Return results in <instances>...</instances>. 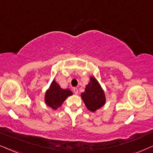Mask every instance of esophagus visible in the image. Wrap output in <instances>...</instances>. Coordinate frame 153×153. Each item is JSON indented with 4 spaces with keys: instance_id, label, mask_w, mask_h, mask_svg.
Returning <instances> with one entry per match:
<instances>
[{
    "instance_id": "1",
    "label": "esophagus",
    "mask_w": 153,
    "mask_h": 153,
    "mask_svg": "<svg viewBox=\"0 0 153 153\" xmlns=\"http://www.w3.org/2000/svg\"><path fill=\"white\" fill-rule=\"evenodd\" d=\"M73 91H74V94H78V88H74Z\"/></svg>"
}]
</instances>
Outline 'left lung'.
<instances>
[{
    "instance_id": "8db88e82",
    "label": "left lung",
    "mask_w": 153,
    "mask_h": 153,
    "mask_svg": "<svg viewBox=\"0 0 153 153\" xmlns=\"http://www.w3.org/2000/svg\"><path fill=\"white\" fill-rule=\"evenodd\" d=\"M81 97L86 108L92 112L101 108L105 103L104 91L94 76L90 77V82L86 85L85 91L82 93Z\"/></svg>"
}]
</instances>
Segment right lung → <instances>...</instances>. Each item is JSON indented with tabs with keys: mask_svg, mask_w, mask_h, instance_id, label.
Masks as SVG:
<instances>
[{
	"mask_svg": "<svg viewBox=\"0 0 153 153\" xmlns=\"http://www.w3.org/2000/svg\"><path fill=\"white\" fill-rule=\"evenodd\" d=\"M73 94L69 89H63L55 82L52 81L50 88L47 90L45 96V101L46 104L54 110H56L61 106L66 99Z\"/></svg>",
	"mask_w": 153,
	"mask_h": 153,
	"instance_id": "1",
	"label": "right lung"
}]
</instances>
